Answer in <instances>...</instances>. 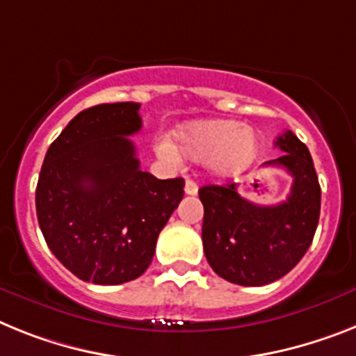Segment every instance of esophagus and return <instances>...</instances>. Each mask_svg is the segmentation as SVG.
Returning <instances> with one entry per match:
<instances>
[{"instance_id": "34e87169", "label": "esophagus", "mask_w": 356, "mask_h": 356, "mask_svg": "<svg viewBox=\"0 0 356 356\" xmlns=\"http://www.w3.org/2000/svg\"><path fill=\"white\" fill-rule=\"evenodd\" d=\"M184 192H186V195H195V193H197V183H195V181L188 179L186 184H184Z\"/></svg>"}]
</instances>
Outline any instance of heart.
<instances>
[{
    "label": "heart",
    "mask_w": 356,
    "mask_h": 356,
    "mask_svg": "<svg viewBox=\"0 0 356 356\" xmlns=\"http://www.w3.org/2000/svg\"><path fill=\"white\" fill-rule=\"evenodd\" d=\"M177 147L193 161H206L208 168L220 177L246 170L257 155V136L243 122L229 119H199L175 130ZM157 152L168 161H177L179 152L168 137L157 141Z\"/></svg>",
    "instance_id": "heart-1"
}]
</instances>
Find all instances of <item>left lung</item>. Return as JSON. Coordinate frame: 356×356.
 <instances>
[{
  "mask_svg": "<svg viewBox=\"0 0 356 356\" xmlns=\"http://www.w3.org/2000/svg\"><path fill=\"white\" fill-rule=\"evenodd\" d=\"M275 146L284 154L264 166H280L293 177L284 202H250L234 183L199 190L208 264L238 286H264L289 273L307 252L318 224L321 184L307 146L289 130L277 137Z\"/></svg>",
  "mask_w": 356,
  "mask_h": 356,
  "instance_id": "8db88e82",
  "label": "left lung"
}]
</instances>
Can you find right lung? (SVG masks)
Here are the masks:
<instances>
[{
  "mask_svg": "<svg viewBox=\"0 0 356 356\" xmlns=\"http://www.w3.org/2000/svg\"><path fill=\"white\" fill-rule=\"evenodd\" d=\"M139 106L112 103L79 112L41 166L40 228L58 261L85 282L115 286L141 277L183 199V179H157L139 168L128 139L143 127Z\"/></svg>",
  "mask_w": 356,
  "mask_h": 356,
  "instance_id": "obj_1",
  "label": "right lung"
}]
</instances>
